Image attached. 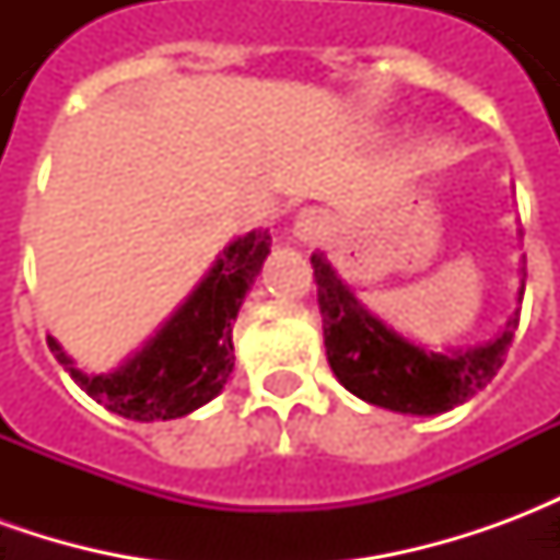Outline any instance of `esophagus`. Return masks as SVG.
<instances>
[{"label":"esophagus","mask_w":560,"mask_h":560,"mask_svg":"<svg viewBox=\"0 0 560 560\" xmlns=\"http://www.w3.org/2000/svg\"><path fill=\"white\" fill-rule=\"evenodd\" d=\"M324 228H327V219H324L320 209H303V212L296 215L293 233H296L300 240H305V243H315V240H320Z\"/></svg>","instance_id":"esophagus-1"}]
</instances>
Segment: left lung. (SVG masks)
Here are the masks:
<instances>
[{
    "mask_svg": "<svg viewBox=\"0 0 560 560\" xmlns=\"http://www.w3.org/2000/svg\"><path fill=\"white\" fill-rule=\"evenodd\" d=\"M312 267L329 369L357 399L399 413H444L477 396L504 365L518 315L510 317L498 339L480 348L438 353L401 339L396 329L377 320L336 276L324 255H312ZM522 293L525 281L518 288V303Z\"/></svg>",
    "mask_w": 560,
    "mask_h": 560,
    "instance_id": "obj_1",
    "label": "left lung"
}]
</instances>
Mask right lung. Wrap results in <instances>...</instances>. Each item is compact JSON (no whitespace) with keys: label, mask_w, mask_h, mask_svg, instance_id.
<instances>
[{"label":"right lung","mask_w":560,"mask_h":560,"mask_svg":"<svg viewBox=\"0 0 560 560\" xmlns=\"http://www.w3.org/2000/svg\"><path fill=\"white\" fill-rule=\"evenodd\" d=\"M269 243L267 231L233 240L171 320L116 372L86 375L54 336H47V345L71 372L74 384L119 417L152 422L197 411L215 399L231 377L233 320L267 260Z\"/></svg>","instance_id":"right-lung-1"}]
</instances>
